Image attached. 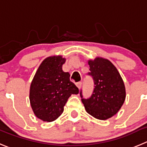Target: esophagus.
Instances as JSON below:
<instances>
[{"instance_id": "esophagus-1", "label": "esophagus", "mask_w": 147, "mask_h": 147, "mask_svg": "<svg viewBox=\"0 0 147 147\" xmlns=\"http://www.w3.org/2000/svg\"><path fill=\"white\" fill-rule=\"evenodd\" d=\"M76 86L78 88L80 89V88H81V86H82V83L81 82H78V83H76Z\"/></svg>"}]
</instances>
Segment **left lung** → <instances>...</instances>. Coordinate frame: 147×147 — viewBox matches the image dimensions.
Returning a JSON list of instances; mask_svg holds the SVG:
<instances>
[{"mask_svg": "<svg viewBox=\"0 0 147 147\" xmlns=\"http://www.w3.org/2000/svg\"><path fill=\"white\" fill-rule=\"evenodd\" d=\"M90 72L94 82V89L90 98L80 97L86 110L98 120H105L117 114L125 99L124 83L114 64L106 59L96 57L89 60Z\"/></svg>", "mask_w": 147, "mask_h": 147, "instance_id": "1", "label": "left lung"}]
</instances>
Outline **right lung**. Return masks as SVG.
I'll use <instances>...</instances> for the list:
<instances>
[{"mask_svg": "<svg viewBox=\"0 0 147 147\" xmlns=\"http://www.w3.org/2000/svg\"><path fill=\"white\" fill-rule=\"evenodd\" d=\"M66 59L61 56L45 59L30 85V101L34 114L45 122L57 120L72 94L79 89L69 80V72L62 70Z\"/></svg>", "mask_w": 147, "mask_h": 147, "instance_id": "right-lung-1", "label": "right lung"}]
</instances>
